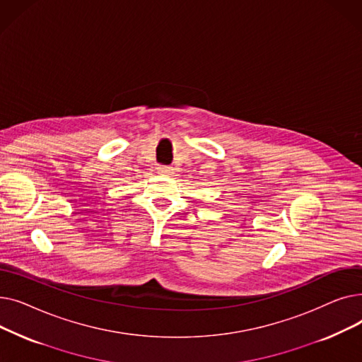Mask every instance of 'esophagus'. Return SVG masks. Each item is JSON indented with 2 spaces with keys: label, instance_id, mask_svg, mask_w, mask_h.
<instances>
[{
  "label": "esophagus",
  "instance_id": "34e87169",
  "mask_svg": "<svg viewBox=\"0 0 362 362\" xmlns=\"http://www.w3.org/2000/svg\"><path fill=\"white\" fill-rule=\"evenodd\" d=\"M157 173L161 175V176H170V175H173V168L167 167V165H158L157 167Z\"/></svg>",
  "mask_w": 362,
  "mask_h": 362
}]
</instances>
